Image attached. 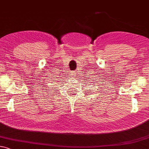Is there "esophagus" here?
Wrapping results in <instances>:
<instances>
[{
    "instance_id": "1",
    "label": "esophagus",
    "mask_w": 149,
    "mask_h": 149,
    "mask_svg": "<svg viewBox=\"0 0 149 149\" xmlns=\"http://www.w3.org/2000/svg\"><path fill=\"white\" fill-rule=\"evenodd\" d=\"M75 72H74H74H72V75H75Z\"/></svg>"
}]
</instances>
